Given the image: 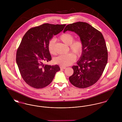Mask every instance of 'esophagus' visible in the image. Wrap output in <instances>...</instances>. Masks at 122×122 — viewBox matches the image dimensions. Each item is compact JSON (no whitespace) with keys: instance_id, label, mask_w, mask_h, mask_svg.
<instances>
[{"instance_id":"34e87169","label":"esophagus","mask_w":122,"mask_h":122,"mask_svg":"<svg viewBox=\"0 0 122 122\" xmlns=\"http://www.w3.org/2000/svg\"><path fill=\"white\" fill-rule=\"evenodd\" d=\"M60 69H61V70H65V69H66V67H63V66H61V67H60Z\"/></svg>"}]
</instances>
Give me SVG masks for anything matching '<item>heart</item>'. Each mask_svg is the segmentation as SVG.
<instances>
[{
	"instance_id": "b5f03b06",
	"label": "heart",
	"mask_w": 122,
	"mask_h": 122,
	"mask_svg": "<svg viewBox=\"0 0 122 122\" xmlns=\"http://www.w3.org/2000/svg\"><path fill=\"white\" fill-rule=\"evenodd\" d=\"M59 39L65 44L69 46L70 50L75 53L77 56L81 55L84 50V44L79 39H74V36L70 33H64L60 35ZM55 40L51 39L48 43V49L52 54H55ZM76 60V55L72 52L61 55L53 60L54 63L62 66H67L73 63Z\"/></svg>"
}]
</instances>
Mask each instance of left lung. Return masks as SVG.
I'll list each match as a JSON object with an SVG mask.
<instances>
[{
    "instance_id": "8db88e82",
    "label": "left lung",
    "mask_w": 122,
    "mask_h": 122,
    "mask_svg": "<svg viewBox=\"0 0 122 122\" xmlns=\"http://www.w3.org/2000/svg\"><path fill=\"white\" fill-rule=\"evenodd\" d=\"M75 32L84 44V50L76 66H72L70 82L75 86L85 88L95 84L102 75L107 62V50L102 33L89 24L76 22L67 25L63 32Z\"/></svg>"
}]
</instances>
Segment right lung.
<instances>
[{
	"instance_id": "add662e5",
	"label": "right lung",
	"mask_w": 122,
	"mask_h": 122,
	"mask_svg": "<svg viewBox=\"0 0 122 122\" xmlns=\"http://www.w3.org/2000/svg\"><path fill=\"white\" fill-rule=\"evenodd\" d=\"M65 26L45 23L30 29L23 36L17 50L16 61L21 77L31 87L39 89L47 86L60 70L57 65L44 63L52 60L48 42Z\"/></svg>"
}]
</instances>
